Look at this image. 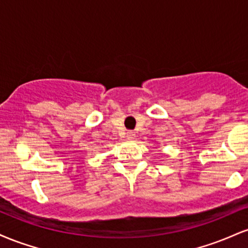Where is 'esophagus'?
<instances>
[{"label": "esophagus", "instance_id": "1", "mask_svg": "<svg viewBox=\"0 0 248 248\" xmlns=\"http://www.w3.org/2000/svg\"><path fill=\"white\" fill-rule=\"evenodd\" d=\"M126 138L128 139V140H134V139L136 138V135H135V133H134V132H127Z\"/></svg>", "mask_w": 248, "mask_h": 248}]
</instances>
